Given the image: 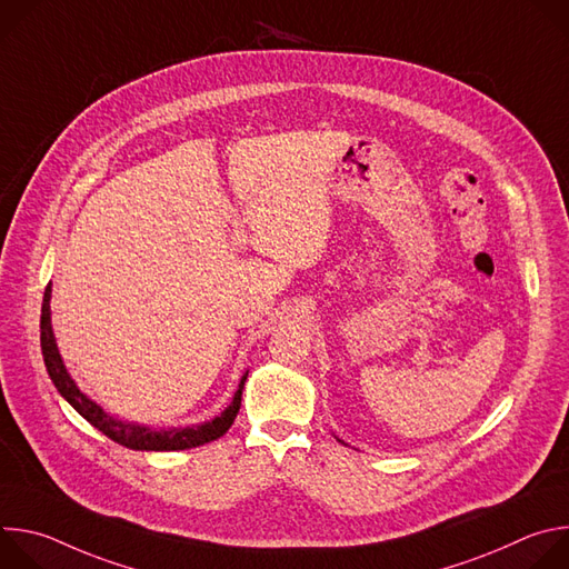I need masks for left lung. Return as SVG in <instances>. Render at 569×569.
I'll return each mask as SVG.
<instances>
[{"label":"left lung","mask_w":569,"mask_h":569,"mask_svg":"<svg viewBox=\"0 0 569 569\" xmlns=\"http://www.w3.org/2000/svg\"><path fill=\"white\" fill-rule=\"evenodd\" d=\"M338 441H340V439H338Z\"/></svg>","instance_id":"left-lung-1"}]
</instances>
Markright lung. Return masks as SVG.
Segmentation results:
<instances>
[{
    "label": "right lung",
    "mask_w": 569,
    "mask_h": 569,
    "mask_svg": "<svg viewBox=\"0 0 569 569\" xmlns=\"http://www.w3.org/2000/svg\"><path fill=\"white\" fill-rule=\"evenodd\" d=\"M51 283L44 290V299H42V315H40V347H42V356H44V365L49 371V378L53 380L56 389L60 391V396L71 405V408L83 417L86 421H90L97 430H101L106 437H110L112 441H117L119 446H126L130 450H187V448H196V446H204L209 441L220 439L233 423L238 410H240V398H242V387H246L248 373L240 378L238 389L229 402V408L224 412H220V417L204 421L200 426H191V428H169V430H154L148 426H139V423H128V421H119L114 417H110L108 412H103L101 405H97L90 396H86L76 387V382L71 380V376L67 373L62 358L58 353L56 347V338H53V329H51Z\"/></svg>",
    "instance_id": "add662e5"
}]
</instances>
